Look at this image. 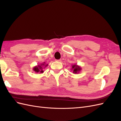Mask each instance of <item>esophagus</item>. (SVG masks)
Masks as SVG:
<instances>
[{
  "label": "esophagus",
  "instance_id": "obj_1",
  "mask_svg": "<svg viewBox=\"0 0 121 121\" xmlns=\"http://www.w3.org/2000/svg\"><path fill=\"white\" fill-rule=\"evenodd\" d=\"M56 61H58V62H61V59H59V60H56Z\"/></svg>",
  "mask_w": 121,
  "mask_h": 121
}]
</instances>
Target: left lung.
Here are the masks:
<instances>
[{"label":"left lung","instance_id":"left-lung-1","mask_svg":"<svg viewBox=\"0 0 121 121\" xmlns=\"http://www.w3.org/2000/svg\"><path fill=\"white\" fill-rule=\"evenodd\" d=\"M72 70H73V72L74 73H79V72L81 70V67L80 66H78L76 64L74 65H73L72 66Z\"/></svg>","mask_w":121,"mask_h":121}]
</instances>
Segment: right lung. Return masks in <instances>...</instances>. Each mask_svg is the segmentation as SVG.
I'll use <instances>...</instances> for the list:
<instances>
[{
    "instance_id": "obj_1",
    "label": "right lung",
    "mask_w": 121,
    "mask_h": 121,
    "mask_svg": "<svg viewBox=\"0 0 121 121\" xmlns=\"http://www.w3.org/2000/svg\"><path fill=\"white\" fill-rule=\"evenodd\" d=\"M43 66H48V64L45 65V62H44V63H43L41 65H38V66H35L33 68L34 71L36 72V73H43L44 71H43V68H42Z\"/></svg>"
}]
</instances>
